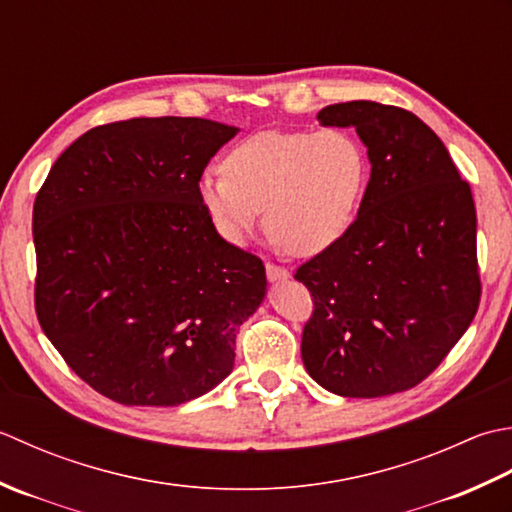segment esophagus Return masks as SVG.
<instances>
[{"label":"esophagus","instance_id":"1","mask_svg":"<svg viewBox=\"0 0 512 512\" xmlns=\"http://www.w3.org/2000/svg\"><path fill=\"white\" fill-rule=\"evenodd\" d=\"M265 271H267L269 283H280V280H287V278L291 276L285 267H278V265H274V263H267V265H265Z\"/></svg>","mask_w":512,"mask_h":512}]
</instances>
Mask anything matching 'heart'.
<instances>
[{
  "label": "heart",
  "mask_w": 512,
  "mask_h": 512,
  "mask_svg": "<svg viewBox=\"0 0 512 512\" xmlns=\"http://www.w3.org/2000/svg\"><path fill=\"white\" fill-rule=\"evenodd\" d=\"M223 174H203L198 201L216 232L245 245L260 212L280 247L314 256L356 221L369 181V156L347 130L263 132L225 154Z\"/></svg>",
  "instance_id": "obj_1"
}]
</instances>
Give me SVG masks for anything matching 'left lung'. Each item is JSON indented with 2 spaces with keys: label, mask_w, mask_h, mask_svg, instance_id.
<instances>
[{
  "label": "left lung",
  "mask_w": 512,
  "mask_h": 512,
  "mask_svg": "<svg viewBox=\"0 0 512 512\" xmlns=\"http://www.w3.org/2000/svg\"><path fill=\"white\" fill-rule=\"evenodd\" d=\"M318 121L356 128L371 179L349 232L296 271L314 296L302 362L342 398L400 393L435 371L477 314L471 185L409 110L347 101Z\"/></svg>",
  "instance_id": "1"
}]
</instances>
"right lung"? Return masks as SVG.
Listing matches in <instances>:
<instances>
[{"instance_id":"right-lung-1","label":"right lung","mask_w":512,"mask_h":512,"mask_svg":"<svg viewBox=\"0 0 512 512\" xmlns=\"http://www.w3.org/2000/svg\"><path fill=\"white\" fill-rule=\"evenodd\" d=\"M236 132L196 117L99 125L35 198L39 325L114 402L176 406L234 369L238 327L267 294L265 265L216 232L198 181Z\"/></svg>"}]
</instances>
